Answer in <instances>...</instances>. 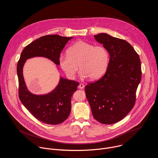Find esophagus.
<instances>
[{
  "label": "esophagus",
  "mask_w": 158,
  "mask_h": 158,
  "mask_svg": "<svg viewBox=\"0 0 158 158\" xmlns=\"http://www.w3.org/2000/svg\"><path fill=\"white\" fill-rule=\"evenodd\" d=\"M78 87L79 88V89H84V85L83 84H79V86H78Z\"/></svg>",
  "instance_id": "obj_1"
}]
</instances>
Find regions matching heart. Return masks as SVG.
I'll return each instance as SVG.
<instances>
[{"label": "heart", "instance_id": "b5f03b06", "mask_svg": "<svg viewBox=\"0 0 158 158\" xmlns=\"http://www.w3.org/2000/svg\"><path fill=\"white\" fill-rule=\"evenodd\" d=\"M109 61V54L106 48L84 41L74 43L68 49V55L59 58L60 66L71 79L74 77L79 65L82 77L96 80L106 71Z\"/></svg>", "mask_w": 158, "mask_h": 158}]
</instances>
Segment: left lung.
<instances>
[{"label": "left lung", "instance_id": "left-lung-1", "mask_svg": "<svg viewBox=\"0 0 158 158\" xmlns=\"http://www.w3.org/2000/svg\"><path fill=\"white\" fill-rule=\"evenodd\" d=\"M109 52L107 71L98 80L85 87L94 118L110 125L125 117L133 108L141 79L138 54L127 41L106 33L94 36Z\"/></svg>", "mask_w": 158, "mask_h": 158}]
</instances>
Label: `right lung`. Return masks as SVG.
<instances>
[{
	"label": "right lung",
	"mask_w": 158,
	"mask_h": 158,
	"mask_svg": "<svg viewBox=\"0 0 158 158\" xmlns=\"http://www.w3.org/2000/svg\"><path fill=\"white\" fill-rule=\"evenodd\" d=\"M71 38L58 35L41 36L23 49L17 63L19 98L36 119L44 123L58 125L68 118L71 109V97L77 90L79 82L61 78L58 86L51 93L44 95H34L26 87L23 66L27 59L35 56L47 58L59 65L61 52Z\"/></svg>",
	"instance_id": "right-lung-1"
}]
</instances>
